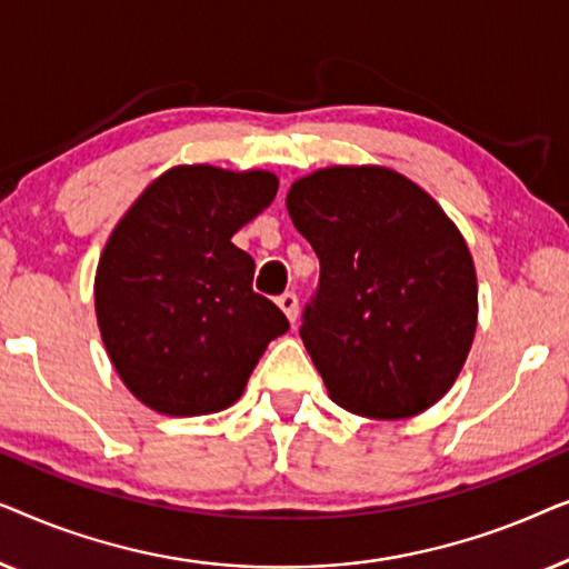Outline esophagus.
<instances>
[{
    "label": "esophagus",
    "mask_w": 569,
    "mask_h": 569,
    "mask_svg": "<svg viewBox=\"0 0 569 569\" xmlns=\"http://www.w3.org/2000/svg\"><path fill=\"white\" fill-rule=\"evenodd\" d=\"M277 306L282 308V313L287 316V321H290V323L298 321V295H295V292H284V295H279V298H277Z\"/></svg>",
    "instance_id": "esophagus-1"
}]
</instances>
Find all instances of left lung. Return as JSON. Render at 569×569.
<instances>
[{"label": "left lung", "mask_w": 569, "mask_h": 569, "mask_svg": "<svg viewBox=\"0 0 569 569\" xmlns=\"http://www.w3.org/2000/svg\"><path fill=\"white\" fill-rule=\"evenodd\" d=\"M287 212L321 261L300 337L329 399L368 419L438 403L479 316L477 269L456 222L383 166L313 170L290 186Z\"/></svg>", "instance_id": "1"}]
</instances>
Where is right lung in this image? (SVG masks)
<instances>
[{
  "instance_id": "add662e5",
  "label": "right lung",
  "mask_w": 569,
  "mask_h": 569,
  "mask_svg": "<svg viewBox=\"0 0 569 569\" xmlns=\"http://www.w3.org/2000/svg\"><path fill=\"white\" fill-rule=\"evenodd\" d=\"M271 170L176 166L116 224L96 271V316L123 386L168 417L236 403L269 341L290 329L251 287L232 236L277 197Z\"/></svg>"
}]
</instances>
